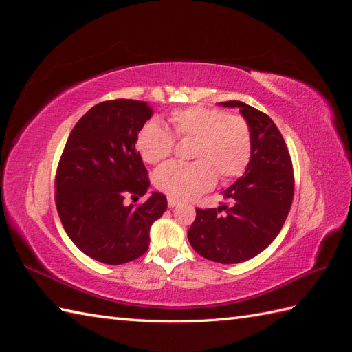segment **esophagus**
I'll use <instances>...</instances> for the list:
<instances>
[{
  "instance_id": "34e87169",
  "label": "esophagus",
  "mask_w": 352,
  "mask_h": 352,
  "mask_svg": "<svg viewBox=\"0 0 352 352\" xmlns=\"http://www.w3.org/2000/svg\"><path fill=\"white\" fill-rule=\"evenodd\" d=\"M167 204H168V207L170 208H173V207H176L177 204H179V201H176L175 198H172V197H168V199H167Z\"/></svg>"
}]
</instances>
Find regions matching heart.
Segmentation results:
<instances>
[{
  "instance_id": "obj_1",
  "label": "heart",
  "mask_w": 352,
  "mask_h": 352,
  "mask_svg": "<svg viewBox=\"0 0 352 352\" xmlns=\"http://www.w3.org/2000/svg\"><path fill=\"white\" fill-rule=\"evenodd\" d=\"M170 123L179 138H195L192 163L172 162L154 173V184L168 197L189 199L207 192L221 179L241 176L252 154L248 122L238 114L194 105L175 110ZM173 135L157 119L146 122L136 135L135 146L145 163L163 162L173 150Z\"/></svg>"
}]
</instances>
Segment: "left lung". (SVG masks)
Listing matches in <instances>:
<instances>
[{
    "instance_id": "1",
    "label": "left lung",
    "mask_w": 352,
    "mask_h": 352,
    "mask_svg": "<svg viewBox=\"0 0 352 352\" xmlns=\"http://www.w3.org/2000/svg\"><path fill=\"white\" fill-rule=\"evenodd\" d=\"M219 105L239 109L250 124L252 154L243 175L221 192L229 206L198 208L188 239L204 258L235 264L255 257L279 235L292 204L294 172L283 136L267 114L241 101Z\"/></svg>"
}]
</instances>
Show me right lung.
Returning <instances> with one entry per match:
<instances>
[{
  "label": "right lung",
  "instance_id": "add662e5",
  "mask_svg": "<svg viewBox=\"0 0 352 352\" xmlns=\"http://www.w3.org/2000/svg\"><path fill=\"white\" fill-rule=\"evenodd\" d=\"M151 114L145 101L97 104L73 127L63 151L56 177L58 216L73 243L97 261L123 264L141 257L153 223L167 208L158 192L140 207L124 202L150 188L135 140Z\"/></svg>",
  "mask_w": 352,
  "mask_h": 352
}]
</instances>
